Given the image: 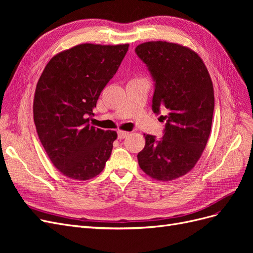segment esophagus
<instances>
[{
	"instance_id": "obj_1",
	"label": "esophagus",
	"mask_w": 253,
	"mask_h": 253,
	"mask_svg": "<svg viewBox=\"0 0 253 253\" xmlns=\"http://www.w3.org/2000/svg\"><path fill=\"white\" fill-rule=\"evenodd\" d=\"M117 133H118V138L119 139H124L128 135V132H126V131H118Z\"/></svg>"
}]
</instances>
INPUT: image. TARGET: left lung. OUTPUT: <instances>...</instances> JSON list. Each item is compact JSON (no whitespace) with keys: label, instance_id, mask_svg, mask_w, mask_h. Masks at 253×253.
Here are the masks:
<instances>
[{"label":"left lung","instance_id":"obj_1","mask_svg":"<svg viewBox=\"0 0 253 253\" xmlns=\"http://www.w3.org/2000/svg\"><path fill=\"white\" fill-rule=\"evenodd\" d=\"M155 81L152 108L167 110L164 137L144 135L137 155L141 170L159 181H170L193 169L208 142L214 90L208 70L197 52L183 45L151 41L135 49Z\"/></svg>","mask_w":253,"mask_h":253}]
</instances>
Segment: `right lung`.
<instances>
[{
    "label": "right lung",
    "mask_w": 253,
    "mask_h": 253,
    "mask_svg": "<svg viewBox=\"0 0 253 253\" xmlns=\"http://www.w3.org/2000/svg\"><path fill=\"white\" fill-rule=\"evenodd\" d=\"M127 49L128 44L76 45L53 56L38 80L37 133L52 165L68 178L95 177L111 156L117 133L87 122Z\"/></svg>",
    "instance_id": "right-lung-1"
}]
</instances>
